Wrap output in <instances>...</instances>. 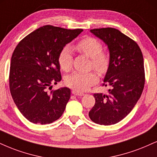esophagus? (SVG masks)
Wrapping results in <instances>:
<instances>
[{
    "instance_id": "34e87169",
    "label": "esophagus",
    "mask_w": 157,
    "mask_h": 157,
    "mask_svg": "<svg viewBox=\"0 0 157 157\" xmlns=\"http://www.w3.org/2000/svg\"><path fill=\"white\" fill-rule=\"evenodd\" d=\"M72 94H74V95H75V96H79V97H82V96L84 95L83 93H81V92L77 91V90H72Z\"/></svg>"
}]
</instances>
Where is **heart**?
<instances>
[{"mask_svg":"<svg viewBox=\"0 0 157 157\" xmlns=\"http://www.w3.org/2000/svg\"><path fill=\"white\" fill-rule=\"evenodd\" d=\"M75 49L81 53L91 58L92 66L99 73H105L109 65L108 55L102 51V45L97 39L87 37L81 40L75 46ZM73 58L71 50L65 48L61 50L58 57V63L60 68L65 71L71 70L72 67ZM98 76L94 71L88 73L75 71L65 78V83L68 87L77 90L85 91L90 86L98 82Z\"/></svg>","mask_w":157,"mask_h":157,"instance_id":"obj_1","label":"heart"}]
</instances>
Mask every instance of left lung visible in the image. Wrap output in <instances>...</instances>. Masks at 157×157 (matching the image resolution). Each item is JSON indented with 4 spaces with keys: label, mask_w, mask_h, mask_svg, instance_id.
Returning a JSON list of instances; mask_svg holds the SVG:
<instances>
[{
    "label": "left lung",
    "mask_w": 157,
    "mask_h": 157,
    "mask_svg": "<svg viewBox=\"0 0 157 157\" xmlns=\"http://www.w3.org/2000/svg\"><path fill=\"white\" fill-rule=\"evenodd\" d=\"M107 46L109 65L104 78L109 94H95L90 110V120L100 125H112L124 119L135 106L145 84L144 62L137 43L118 29L96 28L90 31Z\"/></svg>",
    "instance_id": "8db88e82"
}]
</instances>
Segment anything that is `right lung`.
<instances>
[{
    "mask_svg": "<svg viewBox=\"0 0 157 157\" xmlns=\"http://www.w3.org/2000/svg\"><path fill=\"white\" fill-rule=\"evenodd\" d=\"M82 31L44 25L25 37L15 48L10 63V92L18 109L29 121L50 124L63 113L70 89L48 90L61 80L60 52Z\"/></svg>",
    "mask_w": 157,
    "mask_h": 157,
    "instance_id": "right-lung-1",
    "label": "right lung"
}]
</instances>
